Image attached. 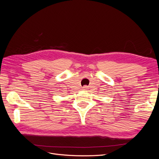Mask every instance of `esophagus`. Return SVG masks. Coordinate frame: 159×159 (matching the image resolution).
<instances>
[{
    "label": "esophagus",
    "instance_id": "obj_1",
    "mask_svg": "<svg viewBox=\"0 0 159 159\" xmlns=\"http://www.w3.org/2000/svg\"><path fill=\"white\" fill-rule=\"evenodd\" d=\"M88 89V86H84V87H83V89L84 90H86V89Z\"/></svg>",
    "mask_w": 159,
    "mask_h": 159
}]
</instances>
